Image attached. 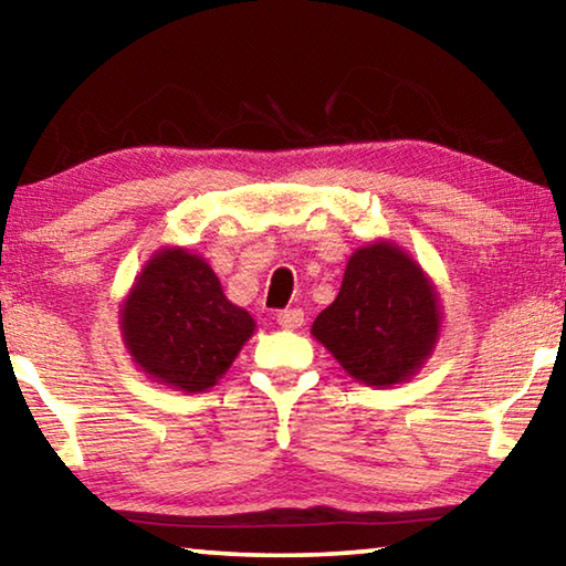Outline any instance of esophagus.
<instances>
[{"mask_svg": "<svg viewBox=\"0 0 566 566\" xmlns=\"http://www.w3.org/2000/svg\"><path fill=\"white\" fill-rule=\"evenodd\" d=\"M276 322H280V327H284V329H300L304 324V312L302 310H284L276 314Z\"/></svg>", "mask_w": 566, "mask_h": 566, "instance_id": "34e87169", "label": "esophagus"}]
</instances>
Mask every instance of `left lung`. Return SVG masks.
Returning a JSON list of instances; mask_svg holds the SVG:
<instances>
[{
  "instance_id": "8db88e82",
  "label": "left lung",
  "mask_w": 566,
  "mask_h": 566,
  "mask_svg": "<svg viewBox=\"0 0 566 566\" xmlns=\"http://www.w3.org/2000/svg\"><path fill=\"white\" fill-rule=\"evenodd\" d=\"M442 312L429 276L405 249L375 242L349 256L337 300L312 334L367 387L411 379L432 354Z\"/></svg>"
}]
</instances>
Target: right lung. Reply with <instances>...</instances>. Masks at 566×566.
<instances>
[{
    "mask_svg": "<svg viewBox=\"0 0 566 566\" xmlns=\"http://www.w3.org/2000/svg\"><path fill=\"white\" fill-rule=\"evenodd\" d=\"M119 314L137 367L187 395L214 387L254 334L252 314L227 300L202 256L181 247L151 256Z\"/></svg>",
    "mask_w": 566,
    "mask_h": 566,
    "instance_id": "add662e5",
    "label": "right lung"
}]
</instances>
